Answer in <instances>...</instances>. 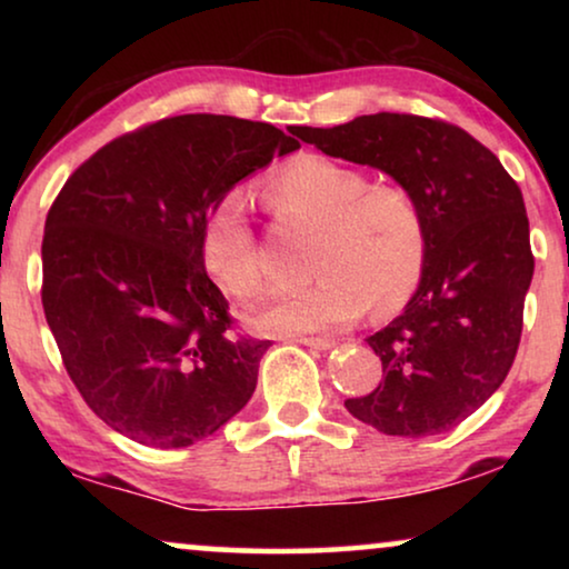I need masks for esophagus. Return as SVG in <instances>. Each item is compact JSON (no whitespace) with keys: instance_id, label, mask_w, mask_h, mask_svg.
Segmentation results:
<instances>
[{"instance_id":"obj_1","label":"esophagus","mask_w":569,"mask_h":569,"mask_svg":"<svg viewBox=\"0 0 569 569\" xmlns=\"http://www.w3.org/2000/svg\"><path fill=\"white\" fill-rule=\"evenodd\" d=\"M298 341L302 347H310V349H331L333 345H337V339H331V337H300Z\"/></svg>"}]
</instances>
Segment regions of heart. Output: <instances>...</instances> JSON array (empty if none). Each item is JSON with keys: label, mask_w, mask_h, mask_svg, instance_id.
Wrapping results in <instances>:
<instances>
[{"label": "heart", "mask_w": 569, "mask_h": 569, "mask_svg": "<svg viewBox=\"0 0 569 569\" xmlns=\"http://www.w3.org/2000/svg\"><path fill=\"white\" fill-rule=\"evenodd\" d=\"M263 193L277 212L321 224V236L316 282L271 295L248 318L256 331L295 337L352 323L368 306L378 316L407 306L427 263V220L409 189L370 183L365 170L326 154H302L277 168ZM201 261L232 298L261 292L259 243L243 191L232 189L212 207L201 230Z\"/></svg>", "instance_id": "1"}]
</instances>
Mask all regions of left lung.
Wrapping results in <instances>:
<instances>
[{
	"instance_id": "1",
	"label": "left lung",
	"mask_w": 569,
	"mask_h": 569,
	"mask_svg": "<svg viewBox=\"0 0 569 569\" xmlns=\"http://www.w3.org/2000/svg\"><path fill=\"white\" fill-rule=\"evenodd\" d=\"M292 134L415 193L427 220V263L401 316L368 337L383 380L345 407L399 438L453 430L502 386L523 331L533 277L523 193L463 129L411 113H372Z\"/></svg>"
}]
</instances>
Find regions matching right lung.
<instances>
[{
  "label": "right lung",
  "mask_w": 569,
  "mask_h": 569,
  "mask_svg": "<svg viewBox=\"0 0 569 569\" xmlns=\"http://www.w3.org/2000/svg\"><path fill=\"white\" fill-rule=\"evenodd\" d=\"M298 147L271 123L186 113L113 139L67 178L46 217L43 313L116 432L186 448L253 396L269 341L230 331L201 230L232 186Z\"/></svg>",
  "instance_id": "1"
}]
</instances>
